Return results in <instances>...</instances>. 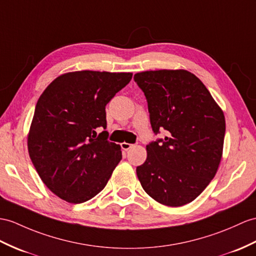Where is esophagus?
I'll use <instances>...</instances> for the list:
<instances>
[{"mask_svg":"<svg viewBox=\"0 0 256 256\" xmlns=\"http://www.w3.org/2000/svg\"><path fill=\"white\" fill-rule=\"evenodd\" d=\"M122 148L124 150V151H128L129 148H132L134 146V144H132V143H127V142H122L120 144Z\"/></svg>","mask_w":256,"mask_h":256,"instance_id":"1","label":"esophagus"}]
</instances>
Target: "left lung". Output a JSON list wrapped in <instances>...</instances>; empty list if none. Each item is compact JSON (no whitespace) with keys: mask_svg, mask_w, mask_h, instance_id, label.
<instances>
[{"mask_svg":"<svg viewBox=\"0 0 256 256\" xmlns=\"http://www.w3.org/2000/svg\"><path fill=\"white\" fill-rule=\"evenodd\" d=\"M148 102L152 130L165 139L146 146L136 167L143 190L160 204L182 206L206 188L220 166L226 122L206 86L188 70H150L134 74Z\"/></svg>","mask_w":256,"mask_h":256,"instance_id":"left-lung-1","label":"left lung"}]
</instances>
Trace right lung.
<instances>
[{
  "label": "right lung",
  "instance_id": "right-lung-1",
  "mask_svg": "<svg viewBox=\"0 0 256 256\" xmlns=\"http://www.w3.org/2000/svg\"><path fill=\"white\" fill-rule=\"evenodd\" d=\"M132 72L82 70L62 74L43 91L28 134V152L41 180L70 203H84L106 186L122 160L108 140L105 106Z\"/></svg>",
  "mask_w": 256,
  "mask_h": 256
}]
</instances>
